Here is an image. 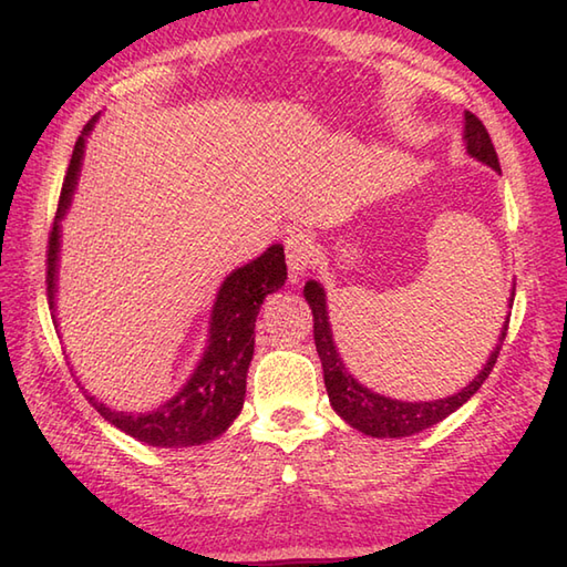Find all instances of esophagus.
Instances as JSON below:
<instances>
[{"mask_svg": "<svg viewBox=\"0 0 567 567\" xmlns=\"http://www.w3.org/2000/svg\"><path fill=\"white\" fill-rule=\"evenodd\" d=\"M285 252H287V265L297 275H302L311 262L317 258V244L307 231H292L285 238Z\"/></svg>", "mask_w": 567, "mask_h": 567, "instance_id": "esophagus-1", "label": "esophagus"}]
</instances>
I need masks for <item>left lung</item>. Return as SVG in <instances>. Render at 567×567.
I'll use <instances>...</instances> for the list:
<instances>
[{
	"instance_id": "obj_1",
	"label": "left lung",
	"mask_w": 567,
	"mask_h": 567,
	"mask_svg": "<svg viewBox=\"0 0 567 567\" xmlns=\"http://www.w3.org/2000/svg\"><path fill=\"white\" fill-rule=\"evenodd\" d=\"M465 146L473 158L483 161L485 165L499 171L497 151H495V146H492L487 128L473 112H465ZM305 299L311 307V315H315V343H317V353L321 358L323 384H327L331 406L336 409V414H339L343 421H348L353 429L363 431V433H368V436H375V439L412 436V433H419L433 424H439V421L453 414L457 406H463L470 396L483 388V382L487 380L492 368H495L497 355L502 351V343H504V339H507V329H509V321H504L495 351L489 353V360L485 363V368L480 370V375L470 382L467 388L455 392L453 396H445V400L400 402V400H390V396H382V394H375L372 390L363 388V384H360L351 375V372L346 370L343 360H341L339 351H336V343H333L323 287L315 280H309L305 285ZM512 302H514V295L509 299V305Z\"/></svg>"
}]
</instances>
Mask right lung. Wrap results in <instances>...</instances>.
Here are the masks:
<instances>
[{
  "label": "right lung",
  "instance_id": "right-lung-1",
  "mask_svg": "<svg viewBox=\"0 0 567 567\" xmlns=\"http://www.w3.org/2000/svg\"><path fill=\"white\" fill-rule=\"evenodd\" d=\"M97 116L82 128V134L72 148V158L65 173L63 189L55 212V221L48 234L45 250V285L48 305L55 321V272L60 250V219H63L72 189L78 185V173L82 165L84 138L92 131ZM287 280L285 248L280 244L270 246L260 258L244 265L226 277L219 295H216L212 311L209 346L204 351L195 375L179 390L171 402L155 409L151 414L114 412L106 404L90 396L94 409L128 436H134L158 449H185V445L207 443L228 429L238 416L246 396V375L256 346V317L262 299L280 290Z\"/></svg>",
  "mask_w": 567,
  "mask_h": 567
}]
</instances>
